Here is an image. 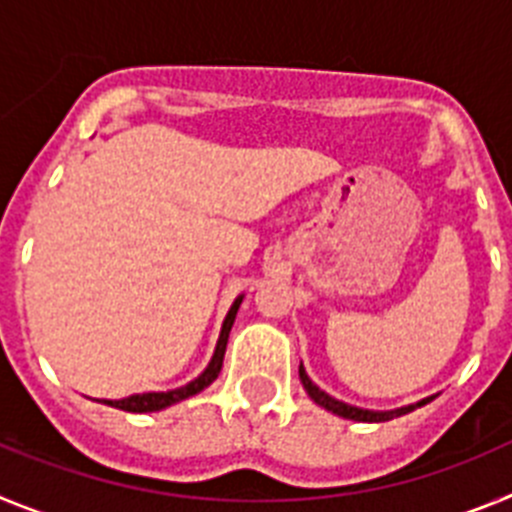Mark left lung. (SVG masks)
<instances>
[{"instance_id":"8db88e82","label":"left lung","mask_w":512,"mask_h":512,"mask_svg":"<svg viewBox=\"0 0 512 512\" xmlns=\"http://www.w3.org/2000/svg\"><path fill=\"white\" fill-rule=\"evenodd\" d=\"M300 379H302V387H305L307 395H310V400L318 402L320 408H325V410H330V413L341 415V418L359 420V423H384V420H392V418H400V415H405V413H413L415 408H423V405H428V402L433 400V397H425V400L415 402V405H405V408L384 410V413H379V410L354 408V405H348V402H341V400H336V397H330L328 392L320 390L318 384H315L310 377H307L305 366H302V364H300Z\"/></svg>"}]
</instances>
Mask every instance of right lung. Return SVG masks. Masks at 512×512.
Instances as JSON below:
<instances>
[{
	"label": "right lung",
	"mask_w": 512,
	"mask_h": 512,
	"mask_svg": "<svg viewBox=\"0 0 512 512\" xmlns=\"http://www.w3.org/2000/svg\"><path fill=\"white\" fill-rule=\"evenodd\" d=\"M241 302H243V295L235 297V302L230 305L228 315H225V320H223V328H220V338H217L215 354H212L210 364H207V369L200 374V377L192 379V382L184 384V387H176V390L143 392V395H130V397H122V400H102L104 405H110V408H117V410H125V413H156V410L169 408V405H176V402L187 400V397L197 395V392H202L205 387H210V384L217 379V374H220V369H223L225 346H228L230 328H233L235 315H238V307H241Z\"/></svg>",
	"instance_id": "right-lung-1"
}]
</instances>
